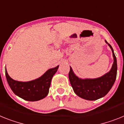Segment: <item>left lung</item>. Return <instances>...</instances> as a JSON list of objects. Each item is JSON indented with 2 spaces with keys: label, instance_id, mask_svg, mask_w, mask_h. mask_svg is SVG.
Here are the masks:
<instances>
[{
  "label": "left lung",
  "instance_id": "obj_1",
  "mask_svg": "<svg viewBox=\"0 0 124 124\" xmlns=\"http://www.w3.org/2000/svg\"><path fill=\"white\" fill-rule=\"evenodd\" d=\"M105 43L112 50L113 63L110 70L102 76L93 79H82L77 76L70 67L69 78L70 85L75 93L83 99L94 101L104 97L111 89L115 81L117 72V59L112 46L106 40Z\"/></svg>",
  "mask_w": 124,
  "mask_h": 124
}]
</instances>
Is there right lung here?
Returning a JSON list of instances; mask_svg holds the SVG:
<instances>
[{
	"label": "right lung",
	"mask_w": 124,
	"mask_h": 124,
	"mask_svg": "<svg viewBox=\"0 0 124 124\" xmlns=\"http://www.w3.org/2000/svg\"><path fill=\"white\" fill-rule=\"evenodd\" d=\"M49 69L39 78L30 81H19L9 76L6 68L7 83L16 95L29 101H36L45 98L48 94L52 79L59 69Z\"/></svg>",
	"instance_id": "right-lung-1"
}]
</instances>
